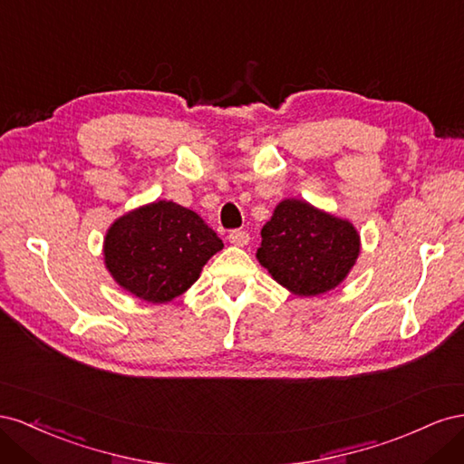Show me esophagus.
I'll use <instances>...</instances> for the list:
<instances>
[{
  "label": "esophagus",
  "mask_w": 464,
  "mask_h": 464,
  "mask_svg": "<svg viewBox=\"0 0 464 464\" xmlns=\"http://www.w3.org/2000/svg\"><path fill=\"white\" fill-rule=\"evenodd\" d=\"M229 243L235 246H245L248 245V233L243 229H235L229 233Z\"/></svg>",
  "instance_id": "1"
}]
</instances>
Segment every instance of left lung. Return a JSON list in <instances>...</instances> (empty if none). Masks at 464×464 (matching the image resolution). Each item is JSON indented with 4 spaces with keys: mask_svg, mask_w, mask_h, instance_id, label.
Instances as JSON below:
<instances>
[{
    "mask_svg": "<svg viewBox=\"0 0 464 464\" xmlns=\"http://www.w3.org/2000/svg\"><path fill=\"white\" fill-rule=\"evenodd\" d=\"M256 258L274 280L301 297L334 289L360 255V235L348 219L289 198L264 225Z\"/></svg>",
    "mask_w": 464,
    "mask_h": 464,
    "instance_id": "1",
    "label": "left lung"
}]
</instances>
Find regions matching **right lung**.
Instances as JSON below:
<instances>
[{
	"label": "right lung",
	"instance_id": "add662e5",
	"mask_svg": "<svg viewBox=\"0 0 464 464\" xmlns=\"http://www.w3.org/2000/svg\"><path fill=\"white\" fill-rule=\"evenodd\" d=\"M223 248L196 211L159 200L118 218L104 237V264L114 282L143 301L182 295Z\"/></svg>",
	"mask_w": 464,
	"mask_h": 464
}]
</instances>
